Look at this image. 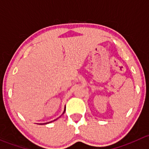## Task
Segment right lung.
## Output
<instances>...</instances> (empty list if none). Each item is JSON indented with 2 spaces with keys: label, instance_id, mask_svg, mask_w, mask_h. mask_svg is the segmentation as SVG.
I'll list each match as a JSON object with an SVG mask.
<instances>
[{
  "label": "right lung",
  "instance_id": "add662e5",
  "mask_svg": "<svg viewBox=\"0 0 149 149\" xmlns=\"http://www.w3.org/2000/svg\"><path fill=\"white\" fill-rule=\"evenodd\" d=\"M65 110H66V107H64V112H63V113H62V115L64 114V112H65ZM59 118H60V117H59ZM57 119H58V118H56V120H57ZM54 120L53 121H54V120ZM51 122H52V121H51ZM51 122H49V123H51ZM46 123H44V124H46Z\"/></svg>",
  "mask_w": 149,
  "mask_h": 149
}]
</instances>
